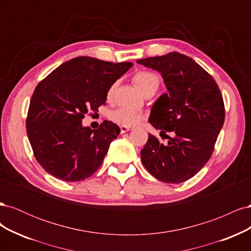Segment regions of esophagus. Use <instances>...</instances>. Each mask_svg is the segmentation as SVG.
<instances>
[{
	"instance_id": "obj_1",
	"label": "esophagus",
	"mask_w": 251,
	"mask_h": 251,
	"mask_svg": "<svg viewBox=\"0 0 251 251\" xmlns=\"http://www.w3.org/2000/svg\"><path fill=\"white\" fill-rule=\"evenodd\" d=\"M132 128H133L132 126H120V132L124 134V133H126V132H127V131H131Z\"/></svg>"
}]
</instances>
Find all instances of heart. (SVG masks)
Instances as JSON below:
<instances>
[{
  "instance_id": "heart-1",
  "label": "heart",
  "mask_w": 251,
  "mask_h": 251,
  "mask_svg": "<svg viewBox=\"0 0 251 251\" xmlns=\"http://www.w3.org/2000/svg\"><path fill=\"white\" fill-rule=\"evenodd\" d=\"M135 85L141 91L143 94L151 90L158 89L160 85V77L156 73L150 71H139L134 75L133 78ZM115 86H112L108 91V100H111V97L114 92ZM110 118L114 123H116L121 126H133L140 124L143 120V114L139 111H135L126 108H118L110 113Z\"/></svg>"
}]
</instances>
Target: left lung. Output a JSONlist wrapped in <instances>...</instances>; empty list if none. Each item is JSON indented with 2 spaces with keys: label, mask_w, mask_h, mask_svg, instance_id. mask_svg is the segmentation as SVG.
Returning a JSON list of instances; mask_svg holds the SVG:
<instances>
[{
  "label": "left lung",
  "mask_w": 251,
  "mask_h": 251,
  "mask_svg": "<svg viewBox=\"0 0 251 251\" xmlns=\"http://www.w3.org/2000/svg\"><path fill=\"white\" fill-rule=\"evenodd\" d=\"M137 63L160 72L168 89L154 103L149 121L169 141L161 143L150 134L141 161L158 180L181 183L194 177L214 151L225 118L221 91L210 74L179 52ZM166 131H173V137Z\"/></svg>",
  "instance_id": "obj_1"
}]
</instances>
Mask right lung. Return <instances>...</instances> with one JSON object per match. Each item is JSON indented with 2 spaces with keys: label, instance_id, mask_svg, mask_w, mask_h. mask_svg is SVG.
Instances as JSON below:
<instances>
[{
  "label": "right lung",
  "instance_id": "1",
  "mask_svg": "<svg viewBox=\"0 0 251 251\" xmlns=\"http://www.w3.org/2000/svg\"><path fill=\"white\" fill-rule=\"evenodd\" d=\"M132 66L79 56L57 67L36 86L27 135L37 162L51 176L77 182L100 169L120 128L104 120L92 130L81 120L89 111H98L113 83Z\"/></svg>",
  "mask_w": 251,
  "mask_h": 251
}]
</instances>
